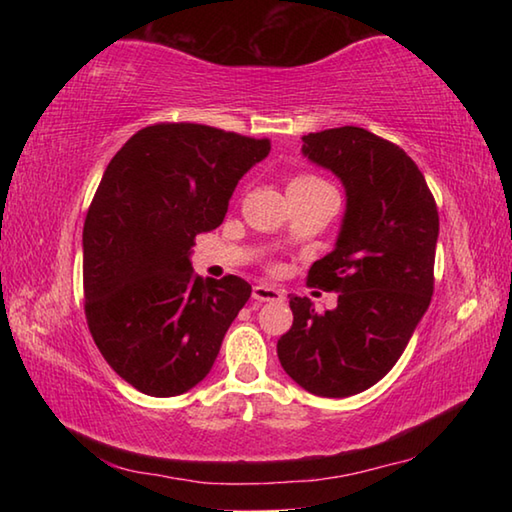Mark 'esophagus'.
Wrapping results in <instances>:
<instances>
[{"mask_svg": "<svg viewBox=\"0 0 512 512\" xmlns=\"http://www.w3.org/2000/svg\"><path fill=\"white\" fill-rule=\"evenodd\" d=\"M253 300H257V302L284 300V289L271 287V284H257V287H253Z\"/></svg>", "mask_w": 512, "mask_h": 512, "instance_id": "34e87169", "label": "esophagus"}]
</instances>
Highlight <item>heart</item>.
<instances>
[{"label": "heart", "instance_id": "1", "mask_svg": "<svg viewBox=\"0 0 512 512\" xmlns=\"http://www.w3.org/2000/svg\"><path fill=\"white\" fill-rule=\"evenodd\" d=\"M300 185H323V180L318 176H311V173H300V176L291 180L289 187H300Z\"/></svg>", "mask_w": 512, "mask_h": 512}]
</instances>
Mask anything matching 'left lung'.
Segmentation results:
<instances>
[{"mask_svg": "<svg viewBox=\"0 0 512 512\" xmlns=\"http://www.w3.org/2000/svg\"><path fill=\"white\" fill-rule=\"evenodd\" d=\"M302 153L341 178L348 196L336 248L307 282L339 293L318 314L291 296L293 325L277 341L287 375L320 397H350L402 357L433 296L438 207L400 146L359 126L302 137Z\"/></svg>", "mask_w": 512, "mask_h": 512, "instance_id": "8db88e82", "label": "left lung"}]
</instances>
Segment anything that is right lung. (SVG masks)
<instances>
[{
    "mask_svg": "<svg viewBox=\"0 0 512 512\" xmlns=\"http://www.w3.org/2000/svg\"><path fill=\"white\" fill-rule=\"evenodd\" d=\"M268 151L266 137L162 121L103 171L83 225L85 318L103 359L140 393L183 395L205 379L248 302L246 280H203L189 250L223 223L241 176Z\"/></svg>",
    "mask_w": 512,
    "mask_h": 512,
    "instance_id": "right-lung-1",
    "label": "right lung"
}]
</instances>
